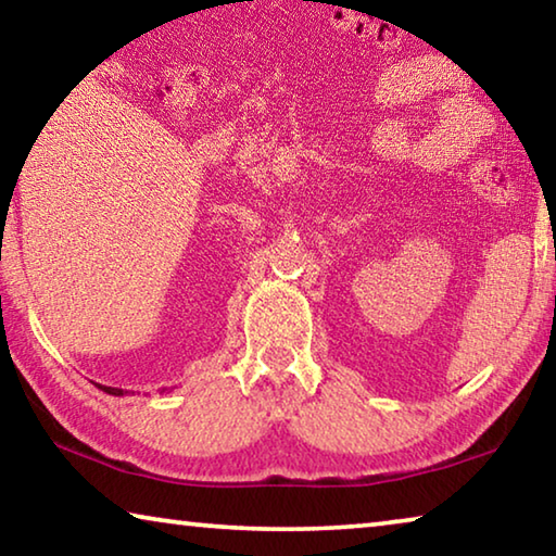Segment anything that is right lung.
<instances>
[{
    "mask_svg": "<svg viewBox=\"0 0 556 556\" xmlns=\"http://www.w3.org/2000/svg\"><path fill=\"white\" fill-rule=\"evenodd\" d=\"M100 390L108 392V394H115V397H122V394H125V390H119V388H105V384H100Z\"/></svg>",
    "mask_w": 556,
    "mask_h": 556,
    "instance_id": "add662e5",
    "label": "right lung"
}]
</instances>
